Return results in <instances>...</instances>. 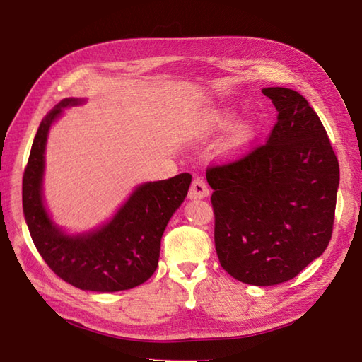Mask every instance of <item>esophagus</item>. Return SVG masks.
Returning <instances> with one entry per match:
<instances>
[{
  "label": "esophagus",
  "instance_id": "34e87169",
  "mask_svg": "<svg viewBox=\"0 0 362 362\" xmlns=\"http://www.w3.org/2000/svg\"><path fill=\"white\" fill-rule=\"evenodd\" d=\"M209 195V187L203 178H195L192 181V186L189 189V197L192 200H198V198H204Z\"/></svg>",
  "mask_w": 362,
  "mask_h": 362
}]
</instances>
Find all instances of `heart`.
Returning <instances> with one entry per match:
<instances>
[{"mask_svg": "<svg viewBox=\"0 0 362 362\" xmlns=\"http://www.w3.org/2000/svg\"><path fill=\"white\" fill-rule=\"evenodd\" d=\"M228 122H230V115H220L217 119L218 124H226ZM250 139H252V129H250L248 127H240L234 132L233 144L234 145H245Z\"/></svg>", "mask_w": 362, "mask_h": 362, "instance_id": "b5f03b06", "label": "heart"}]
</instances>
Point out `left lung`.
<instances>
[{"mask_svg": "<svg viewBox=\"0 0 362 362\" xmlns=\"http://www.w3.org/2000/svg\"><path fill=\"white\" fill-rule=\"evenodd\" d=\"M278 115L269 139L211 165L214 242L233 278L274 286L297 276L331 240L339 162L327 131L298 92L262 88Z\"/></svg>", "mask_w": 362, "mask_h": 362, "instance_id": "obj_1", "label": "left lung"}]
</instances>
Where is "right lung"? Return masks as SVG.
I'll return each mask as SVG.
<instances>
[{
  "label": "right lung",
  "mask_w": 362,
  "mask_h": 362,
  "mask_svg": "<svg viewBox=\"0 0 362 362\" xmlns=\"http://www.w3.org/2000/svg\"><path fill=\"white\" fill-rule=\"evenodd\" d=\"M81 103L62 100L40 123L23 173V212L37 252L65 283L83 291H128L145 283L158 267L160 238L180 208L190 173L139 186L115 217L100 230L65 235L51 222L42 202L43 151L51 123L62 107Z\"/></svg>",
  "instance_id": "right-lung-1"
}]
</instances>
